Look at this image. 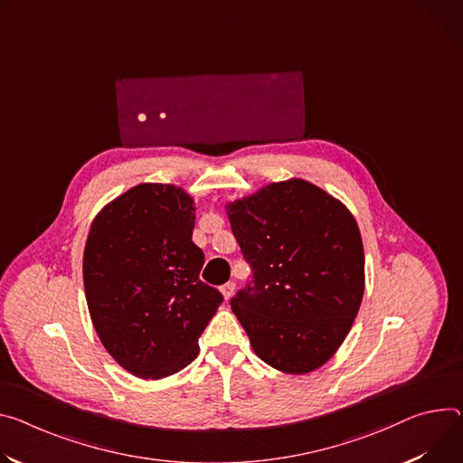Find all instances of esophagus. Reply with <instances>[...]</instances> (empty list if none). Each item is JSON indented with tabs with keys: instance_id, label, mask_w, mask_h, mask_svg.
<instances>
[{
	"instance_id": "obj_1",
	"label": "esophagus",
	"mask_w": 463,
	"mask_h": 463,
	"mask_svg": "<svg viewBox=\"0 0 463 463\" xmlns=\"http://www.w3.org/2000/svg\"><path fill=\"white\" fill-rule=\"evenodd\" d=\"M234 288H236V284H234L232 280H229L227 284H223V286H222V293H223V298H225V299H231V296L234 293Z\"/></svg>"
}]
</instances>
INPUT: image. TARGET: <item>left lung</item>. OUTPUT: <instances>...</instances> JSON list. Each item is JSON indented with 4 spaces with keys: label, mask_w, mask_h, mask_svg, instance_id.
<instances>
[{
    "label": "left lung",
    "mask_w": 463,
    "mask_h": 463,
    "mask_svg": "<svg viewBox=\"0 0 463 463\" xmlns=\"http://www.w3.org/2000/svg\"><path fill=\"white\" fill-rule=\"evenodd\" d=\"M253 277L231 299L253 351L305 374L332 358L364 298V245L344 203L303 179L227 204Z\"/></svg>",
    "instance_id": "left-lung-1"
}]
</instances>
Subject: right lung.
Here are the masks:
<instances>
[{"label": "right lung", "mask_w": 463, "mask_h": 463, "mask_svg": "<svg viewBox=\"0 0 463 463\" xmlns=\"http://www.w3.org/2000/svg\"><path fill=\"white\" fill-rule=\"evenodd\" d=\"M194 199L174 184H138L92 222L82 279L103 347L140 378L170 376L195 360L199 335L223 301L199 271Z\"/></svg>", "instance_id": "1"}]
</instances>
